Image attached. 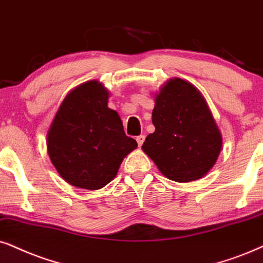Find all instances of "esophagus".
Returning <instances> with one entry per match:
<instances>
[{
  "instance_id": "obj_1",
  "label": "esophagus",
  "mask_w": 263,
  "mask_h": 263,
  "mask_svg": "<svg viewBox=\"0 0 263 263\" xmlns=\"http://www.w3.org/2000/svg\"><path fill=\"white\" fill-rule=\"evenodd\" d=\"M144 139H145V136H143V135L137 136V138H136V141H137L139 147H141V145L143 144V142H144Z\"/></svg>"
}]
</instances>
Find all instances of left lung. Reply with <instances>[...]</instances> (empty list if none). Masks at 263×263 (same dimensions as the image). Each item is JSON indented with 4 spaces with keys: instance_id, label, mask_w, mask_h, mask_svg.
I'll return each mask as SVG.
<instances>
[{
    "instance_id": "1",
    "label": "left lung",
    "mask_w": 263,
    "mask_h": 263,
    "mask_svg": "<svg viewBox=\"0 0 263 263\" xmlns=\"http://www.w3.org/2000/svg\"><path fill=\"white\" fill-rule=\"evenodd\" d=\"M155 131L142 149L164 176L176 182L199 179L216 164L222 136L205 98L191 82L168 80L155 96Z\"/></svg>"
}]
</instances>
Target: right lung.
Here are the masks:
<instances>
[{
  "label": "right lung",
  "mask_w": 263,
  "mask_h": 263,
  "mask_svg": "<svg viewBox=\"0 0 263 263\" xmlns=\"http://www.w3.org/2000/svg\"><path fill=\"white\" fill-rule=\"evenodd\" d=\"M109 91L92 80L68 93L47 134V152L68 183L96 191L112 181L137 142L125 135Z\"/></svg>",
  "instance_id": "right-lung-1"
}]
</instances>
